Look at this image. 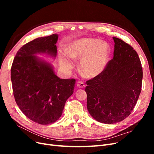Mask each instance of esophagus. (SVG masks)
Segmentation results:
<instances>
[{
  "label": "esophagus",
  "instance_id": "34e87169",
  "mask_svg": "<svg viewBox=\"0 0 154 154\" xmlns=\"http://www.w3.org/2000/svg\"><path fill=\"white\" fill-rule=\"evenodd\" d=\"M85 83L83 82H80V81L78 82L76 84V87L78 88H83V87H85Z\"/></svg>",
  "mask_w": 154,
  "mask_h": 154
}]
</instances>
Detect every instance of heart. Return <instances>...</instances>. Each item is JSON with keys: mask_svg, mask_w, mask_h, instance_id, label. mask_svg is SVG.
<instances>
[{"mask_svg": "<svg viewBox=\"0 0 154 154\" xmlns=\"http://www.w3.org/2000/svg\"><path fill=\"white\" fill-rule=\"evenodd\" d=\"M110 47L105 41L95 38H83L70 43L66 50L67 55L60 58V66L69 72L74 66L72 59H81L79 68L83 76L92 78L104 71L109 63Z\"/></svg>", "mask_w": 154, "mask_h": 154, "instance_id": "b5f03b06", "label": "heart"}]
</instances>
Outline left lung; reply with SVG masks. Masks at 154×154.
Returning a JSON list of instances; mask_svg holds the SVG:
<instances>
[{
    "instance_id": "1",
    "label": "left lung",
    "mask_w": 154,
    "mask_h": 154,
    "mask_svg": "<svg viewBox=\"0 0 154 154\" xmlns=\"http://www.w3.org/2000/svg\"><path fill=\"white\" fill-rule=\"evenodd\" d=\"M113 58L99 76L86 82L87 110L97 122L113 124L132 112L141 91L143 69L131 45L113 37Z\"/></svg>"
}]
</instances>
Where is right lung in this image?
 <instances>
[{"label": "right lung", "instance_id": "right-lung-1", "mask_svg": "<svg viewBox=\"0 0 154 154\" xmlns=\"http://www.w3.org/2000/svg\"><path fill=\"white\" fill-rule=\"evenodd\" d=\"M58 36L53 34L27 43L18 51L11 69L13 95L26 117L40 125L54 123L74 92L75 79H60L50 63L36 57L55 58Z\"/></svg>", "mask_w": 154, "mask_h": 154}]
</instances>
